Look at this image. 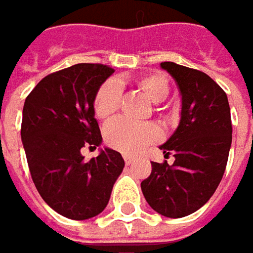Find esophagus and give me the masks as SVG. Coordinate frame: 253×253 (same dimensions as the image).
<instances>
[{
	"mask_svg": "<svg viewBox=\"0 0 253 253\" xmlns=\"http://www.w3.org/2000/svg\"><path fill=\"white\" fill-rule=\"evenodd\" d=\"M124 161H125V164H132L134 163V158L132 157H129V155H124Z\"/></svg>",
	"mask_w": 253,
	"mask_h": 253,
	"instance_id": "34e87169",
	"label": "esophagus"
}]
</instances>
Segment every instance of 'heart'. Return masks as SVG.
<instances>
[{"label":"heart","instance_id":"obj_1","mask_svg":"<svg viewBox=\"0 0 253 253\" xmlns=\"http://www.w3.org/2000/svg\"><path fill=\"white\" fill-rule=\"evenodd\" d=\"M135 83L154 103L163 102L170 93L169 81L161 73L141 75L135 79ZM121 86L117 81L105 82L96 92L93 102L96 118L108 121L114 117L121 106ZM103 135L111 148L125 154H135L147 144L157 141L160 132L153 124H132L125 119H117L106 125Z\"/></svg>","mask_w":253,"mask_h":253}]
</instances>
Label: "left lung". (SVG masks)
Instances as JSON below:
<instances>
[{"label": "left lung", "instance_id": "1", "mask_svg": "<svg viewBox=\"0 0 253 253\" xmlns=\"http://www.w3.org/2000/svg\"><path fill=\"white\" fill-rule=\"evenodd\" d=\"M181 93L177 129L160 148L172 154L171 166L151 163L141 183L148 205L166 217H184L205 206L225 172L232 144L230 108L225 90L206 73L163 62Z\"/></svg>", "mask_w": 253, "mask_h": 253}]
</instances>
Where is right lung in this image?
<instances>
[{"mask_svg": "<svg viewBox=\"0 0 253 253\" xmlns=\"http://www.w3.org/2000/svg\"><path fill=\"white\" fill-rule=\"evenodd\" d=\"M114 72L106 64L70 66L42 79L24 102L21 141L31 178L45 203L73 220L103 211L125 166L111 148L89 161L81 154L102 144L93 102Z\"/></svg>", "mask_w": 253, "mask_h": 253, "instance_id": "right-lung-1", "label": "right lung"}]
</instances>
